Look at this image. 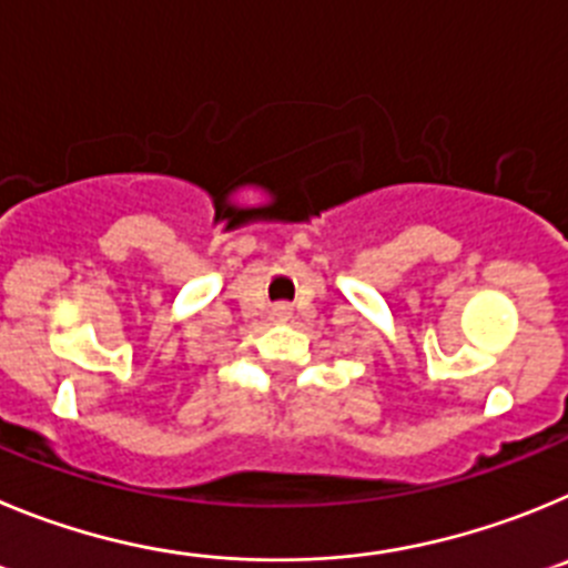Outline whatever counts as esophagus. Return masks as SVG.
Segmentation results:
<instances>
[{
	"label": "esophagus",
	"mask_w": 568,
	"mask_h": 568,
	"mask_svg": "<svg viewBox=\"0 0 568 568\" xmlns=\"http://www.w3.org/2000/svg\"><path fill=\"white\" fill-rule=\"evenodd\" d=\"M272 320L274 322H288L291 320V305H285V303L274 305V308H272Z\"/></svg>",
	"instance_id": "esophagus-1"
}]
</instances>
